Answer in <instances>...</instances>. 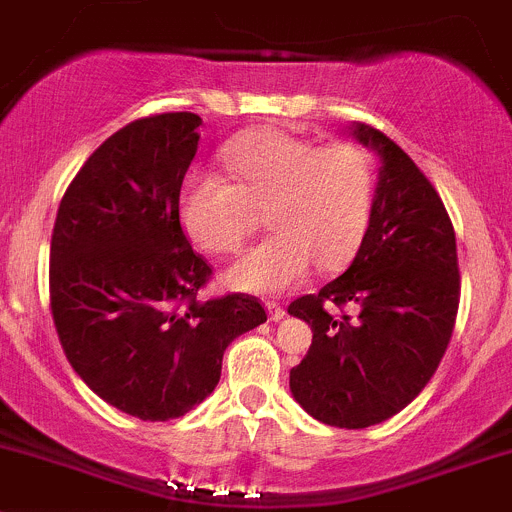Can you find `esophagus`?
<instances>
[{"instance_id":"1","label":"esophagus","mask_w":512,"mask_h":512,"mask_svg":"<svg viewBox=\"0 0 512 512\" xmlns=\"http://www.w3.org/2000/svg\"><path fill=\"white\" fill-rule=\"evenodd\" d=\"M266 309H269L271 321H281L286 316V309L281 304H276V301H269V304H266Z\"/></svg>"}]
</instances>
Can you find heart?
Returning a JSON list of instances; mask_svg holds the SVG:
<instances>
[{"label": "heart", "mask_w": 512, "mask_h": 512, "mask_svg": "<svg viewBox=\"0 0 512 512\" xmlns=\"http://www.w3.org/2000/svg\"><path fill=\"white\" fill-rule=\"evenodd\" d=\"M233 183L208 170L183 180L178 218L201 251L233 253L266 206L271 236L226 271L246 294H281L299 286L314 264L337 271L362 243L372 208V165L354 143L314 140L279 128H256L221 150Z\"/></svg>", "instance_id": "heart-1"}]
</instances>
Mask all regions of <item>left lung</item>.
Listing matches in <instances>:
<instances>
[{
    "label": "left lung",
    "mask_w": 512,
    "mask_h": 512,
    "mask_svg": "<svg viewBox=\"0 0 512 512\" xmlns=\"http://www.w3.org/2000/svg\"><path fill=\"white\" fill-rule=\"evenodd\" d=\"M352 135L382 163L369 226L339 279L289 304L314 332L289 387L314 420L362 430L405 410L435 374L455 329L460 269L450 216L415 160L364 123ZM326 303H349L355 316L332 317Z\"/></svg>",
    "instance_id": "obj_1"
}]
</instances>
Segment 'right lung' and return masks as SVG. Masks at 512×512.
Returning <instances> with one entry per match:
<instances>
[{"label":"right lung","instance_id":"1","mask_svg":"<svg viewBox=\"0 0 512 512\" xmlns=\"http://www.w3.org/2000/svg\"><path fill=\"white\" fill-rule=\"evenodd\" d=\"M201 123L163 113L110 135L70 183L52 231L62 349L97 397L138 420L201 405L228 344L266 321L253 296L196 299L211 266L180 228L178 198Z\"/></svg>","mask_w":512,"mask_h":512}]
</instances>
